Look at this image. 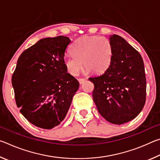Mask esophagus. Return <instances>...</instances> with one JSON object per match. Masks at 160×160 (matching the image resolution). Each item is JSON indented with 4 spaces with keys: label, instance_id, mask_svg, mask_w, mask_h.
I'll return each instance as SVG.
<instances>
[{
    "label": "esophagus",
    "instance_id": "esophagus-1",
    "mask_svg": "<svg viewBox=\"0 0 160 160\" xmlns=\"http://www.w3.org/2000/svg\"><path fill=\"white\" fill-rule=\"evenodd\" d=\"M78 81H79V83L80 84H82L85 81V79H84V78H80V79H78Z\"/></svg>",
    "mask_w": 160,
    "mask_h": 160
}]
</instances>
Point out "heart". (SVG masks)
<instances>
[{
	"label": "heart",
	"mask_w": 160,
	"mask_h": 160,
	"mask_svg": "<svg viewBox=\"0 0 160 160\" xmlns=\"http://www.w3.org/2000/svg\"><path fill=\"white\" fill-rule=\"evenodd\" d=\"M73 54L64 58V65L67 71L75 76L82 68L85 72L102 73L112 63L113 47L112 42L104 37L83 36L78 38L71 46Z\"/></svg>",
	"instance_id": "b5f03b06"
}]
</instances>
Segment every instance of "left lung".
<instances>
[{"label": "left lung", "mask_w": 160, "mask_h": 160, "mask_svg": "<svg viewBox=\"0 0 160 160\" xmlns=\"http://www.w3.org/2000/svg\"><path fill=\"white\" fill-rule=\"evenodd\" d=\"M112 63L104 73L90 78L93 100L99 113L109 122L121 125L132 120L144 107L146 78L142 58L125 39L116 34Z\"/></svg>", "instance_id": "left-lung-1"}]
</instances>
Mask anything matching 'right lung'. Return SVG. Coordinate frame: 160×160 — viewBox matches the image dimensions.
<instances>
[{"label":"right lung","mask_w":160,"mask_h":160,"mask_svg":"<svg viewBox=\"0 0 160 160\" xmlns=\"http://www.w3.org/2000/svg\"><path fill=\"white\" fill-rule=\"evenodd\" d=\"M68 37L40 39L24 51L12 76L20 112L39 128L51 129L66 117L79 82L64 65Z\"/></svg>","instance_id":"add662e5"}]
</instances>
